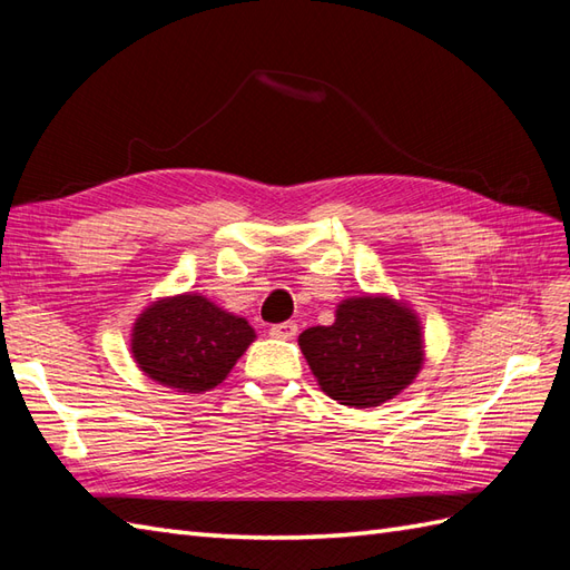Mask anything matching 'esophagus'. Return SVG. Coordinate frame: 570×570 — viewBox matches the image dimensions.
Listing matches in <instances>:
<instances>
[{"label": "esophagus", "instance_id": "34e87169", "mask_svg": "<svg viewBox=\"0 0 570 570\" xmlns=\"http://www.w3.org/2000/svg\"><path fill=\"white\" fill-rule=\"evenodd\" d=\"M298 332V325L296 323H279V325H272L269 334L276 340H294Z\"/></svg>", "mask_w": 570, "mask_h": 570}]
</instances>
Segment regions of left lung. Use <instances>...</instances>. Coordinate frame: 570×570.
Returning a JSON list of instances; mask_svg holds the SVG:
<instances>
[{
  "instance_id": "left-lung-1",
  "label": "left lung",
  "mask_w": 570,
  "mask_h": 570,
  "mask_svg": "<svg viewBox=\"0 0 570 570\" xmlns=\"http://www.w3.org/2000/svg\"><path fill=\"white\" fill-rule=\"evenodd\" d=\"M298 346L320 390L354 410L397 397L426 361L419 315L387 294L344 298L334 323L301 332Z\"/></svg>"
}]
</instances>
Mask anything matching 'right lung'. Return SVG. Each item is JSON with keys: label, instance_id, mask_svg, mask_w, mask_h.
Masks as SVG:
<instances>
[{"label": "right lung", "instance_id": "1", "mask_svg": "<svg viewBox=\"0 0 570 570\" xmlns=\"http://www.w3.org/2000/svg\"><path fill=\"white\" fill-rule=\"evenodd\" d=\"M255 337L245 317L187 291L146 305L132 325L129 352L149 381L204 395L226 381Z\"/></svg>", "mask_w": 570, "mask_h": 570}]
</instances>
